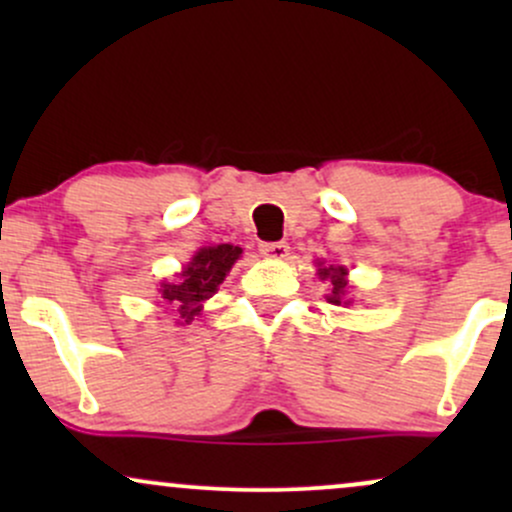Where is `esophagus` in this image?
<instances>
[{
  "instance_id": "esophagus-1",
  "label": "esophagus",
  "mask_w": 512,
  "mask_h": 512,
  "mask_svg": "<svg viewBox=\"0 0 512 512\" xmlns=\"http://www.w3.org/2000/svg\"><path fill=\"white\" fill-rule=\"evenodd\" d=\"M260 252L272 260H284L289 255V243L286 240H274V243H260Z\"/></svg>"
}]
</instances>
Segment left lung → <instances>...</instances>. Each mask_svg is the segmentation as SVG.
Returning <instances> with one entry per match:
<instances>
[{
  "label": "left lung",
  "mask_w": 512,
  "mask_h": 512,
  "mask_svg": "<svg viewBox=\"0 0 512 512\" xmlns=\"http://www.w3.org/2000/svg\"><path fill=\"white\" fill-rule=\"evenodd\" d=\"M320 276L322 279H330L332 281V293H330V298H327V301L330 303H334V305H339V303H344V291H346V269L344 267H325V269H320ZM349 303V301H346Z\"/></svg>",
  "instance_id": "obj_1"
}]
</instances>
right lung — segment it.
I'll return each mask as SVG.
<instances>
[{
  "mask_svg": "<svg viewBox=\"0 0 512 512\" xmlns=\"http://www.w3.org/2000/svg\"><path fill=\"white\" fill-rule=\"evenodd\" d=\"M240 248L236 245H216V248H202L187 264L185 272L180 274L173 284H163V298L178 308L182 322H192L202 310V303L214 296L216 289L233 262L240 257Z\"/></svg>",
  "mask_w": 512,
  "mask_h": 512,
  "instance_id": "right-lung-1",
  "label": "right lung"
}]
</instances>
